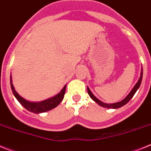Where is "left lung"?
<instances>
[{"instance_id": "1", "label": "left lung", "mask_w": 151, "mask_h": 151, "mask_svg": "<svg viewBox=\"0 0 151 151\" xmlns=\"http://www.w3.org/2000/svg\"><path fill=\"white\" fill-rule=\"evenodd\" d=\"M142 76H143V69H141V77H140L139 80H138V82L136 83V85H134V87L133 88L132 90L131 91L130 93L128 94L127 97H125L124 100H122V101H120V102L115 103V104H105V103H103L102 101H101L100 100L97 99V97H96L94 95V94H92L91 91H90V89L88 88H88H87L88 89V93L89 96H90L91 98L93 101H95L97 104H98L100 106H103V107L111 108V109H116V108H119V107H121V106H124L125 104H127V103L129 102V101H130L132 98V97L134 96V94H135V92L137 91V90H138V88L140 87V85H141V81H142Z\"/></svg>"}]
</instances>
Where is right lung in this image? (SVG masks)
<instances>
[{
	"mask_svg": "<svg viewBox=\"0 0 151 151\" xmlns=\"http://www.w3.org/2000/svg\"><path fill=\"white\" fill-rule=\"evenodd\" d=\"M11 78V76H10V86H11L12 91H13L14 96H15L16 98L18 100L19 102L21 104H22L24 107L26 108V110H28L30 112H32V113H44V112L48 111V110H52V109L55 108L56 106L63 101V99L64 97V94H65V92H66V85H65L63 87V88L62 89V91H61L57 95H56L55 97L50 98V99L46 100V101H41V102H29V101H26V100H25L24 98H22L21 96L19 95L18 93L16 91V90L14 89V87H13V84H12Z\"/></svg>",
	"mask_w": 151,
	"mask_h": 151,
	"instance_id": "obj_1",
	"label": "right lung"
}]
</instances>
